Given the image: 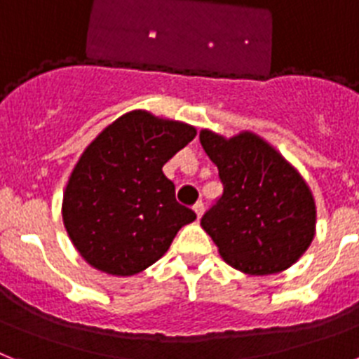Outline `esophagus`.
Here are the masks:
<instances>
[{"label":"esophagus","mask_w":359,"mask_h":359,"mask_svg":"<svg viewBox=\"0 0 359 359\" xmlns=\"http://www.w3.org/2000/svg\"><path fill=\"white\" fill-rule=\"evenodd\" d=\"M194 212H195V215H197V219H201V217H203V213H204V204L203 203L195 204Z\"/></svg>","instance_id":"obj_1"}]
</instances>
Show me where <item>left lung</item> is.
I'll use <instances>...</instances> for the list:
<instances>
[{
  "instance_id": "obj_1",
  "label": "left lung",
  "mask_w": 359,
  "mask_h": 359,
  "mask_svg": "<svg viewBox=\"0 0 359 359\" xmlns=\"http://www.w3.org/2000/svg\"><path fill=\"white\" fill-rule=\"evenodd\" d=\"M198 138L224 186L201 219L221 257L248 276L290 268L316 236V201L306 180L252 131L226 138L203 129Z\"/></svg>"
}]
</instances>
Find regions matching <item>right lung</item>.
I'll return each instance as SVG.
<instances>
[{
	"label": "right lung",
	"mask_w": 359,
	"mask_h": 359,
	"mask_svg": "<svg viewBox=\"0 0 359 359\" xmlns=\"http://www.w3.org/2000/svg\"><path fill=\"white\" fill-rule=\"evenodd\" d=\"M197 135L179 120L135 109L83 149L63 191L62 217L78 254L116 277L142 272L197 219L175 198L162 165Z\"/></svg>",
	"instance_id": "right-lung-1"
}]
</instances>
